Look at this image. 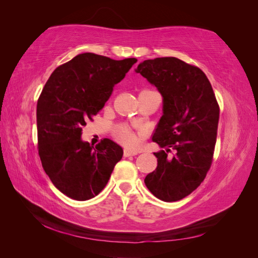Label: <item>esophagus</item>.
Wrapping results in <instances>:
<instances>
[{
  "label": "esophagus",
  "instance_id": "1",
  "mask_svg": "<svg viewBox=\"0 0 258 258\" xmlns=\"http://www.w3.org/2000/svg\"><path fill=\"white\" fill-rule=\"evenodd\" d=\"M136 155H138V152H134V151H130V150H124L123 151L124 157H129V156H136Z\"/></svg>",
  "mask_w": 258,
  "mask_h": 258
}]
</instances>
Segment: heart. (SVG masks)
<instances>
[{
    "label": "heart",
    "mask_w": 258,
    "mask_h": 258,
    "mask_svg": "<svg viewBox=\"0 0 258 258\" xmlns=\"http://www.w3.org/2000/svg\"><path fill=\"white\" fill-rule=\"evenodd\" d=\"M113 134L117 141L130 148L139 146L144 136L143 131H134L126 124H119V126L115 127Z\"/></svg>",
    "instance_id": "heart-1"
}]
</instances>
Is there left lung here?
Segmentation results:
<instances>
[{"instance_id": "obj_1", "label": "left lung", "mask_w": 258, "mask_h": 258, "mask_svg": "<svg viewBox=\"0 0 258 258\" xmlns=\"http://www.w3.org/2000/svg\"><path fill=\"white\" fill-rule=\"evenodd\" d=\"M136 72L157 87L163 102L153 141L167 152L154 153L157 168L145 185L162 201L181 200L204 182L212 165L220 106L206 74L177 58L145 60ZM170 148L176 151L171 160Z\"/></svg>"}]
</instances>
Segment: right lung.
I'll list each match as a JSON object with an SVG mask.
<instances>
[{
	"mask_svg": "<svg viewBox=\"0 0 258 258\" xmlns=\"http://www.w3.org/2000/svg\"><path fill=\"white\" fill-rule=\"evenodd\" d=\"M138 60H114L92 52L59 66L46 82L36 106L38 155L52 184L74 200L91 199L106 186L122 148L110 139L83 142L82 128L102 110Z\"/></svg>",
	"mask_w": 258,
	"mask_h": 258,
	"instance_id": "1",
	"label": "right lung"
}]
</instances>
